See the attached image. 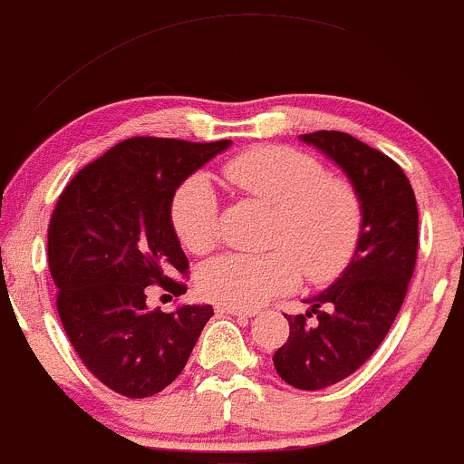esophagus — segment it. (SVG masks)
Masks as SVG:
<instances>
[{
  "mask_svg": "<svg viewBox=\"0 0 464 464\" xmlns=\"http://www.w3.org/2000/svg\"><path fill=\"white\" fill-rule=\"evenodd\" d=\"M217 313L234 314V317H255L256 310L250 308H237V305H217Z\"/></svg>",
  "mask_w": 464,
  "mask_h": 464,
  "instance_id": "obj_1",
  "label": "esophagus"
}]
</instances>
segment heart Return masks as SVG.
Returning a JSON list of instances; mask_svg holds the SVG:
<instances>
[{"instance_id": "1", "label": "heart", "mask_w": 464, "mask_h": 464, "mask_svg": "<svg viewBox=\"0 0 464 464\" xmlns=\"http://www.w3.org/2000/svg\"><path fill=\"white\" fill-rule=\"evenodd\" d=\"M237 192L275 208L270 243L259 255H221L203 264L198 290L221 305L256 308L299 284L337 276L362 237V200L346 179L331 176L314 156L290 147H255L223 165ZM171 226L194 255L212 250L218 198L205 176H192L171 198Z\"/></svg>"}]
</instances>
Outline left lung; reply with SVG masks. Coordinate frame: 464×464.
I'll return each mask as SVG.
<instances>
[{"mask_svg":"<svg viewBox=\"0 0 464 464\" xmlns=\"http://www.w3.org/2000/svg\"><path fill=\"white\" fill-rule=\"evenodd\" d=\"M299 140L335 162L362 200L355 255L326 290L304 299L305 314H285L290 337L272 357L281 380L319 391L355 373L398 317L418 256V205L402 167L357 138L314 131ZM313 312L317 324H307Z\"/></svg>","mask_w":464,"mask_h":464,"instance_id":"1","label":"left lung"}]
</instances>
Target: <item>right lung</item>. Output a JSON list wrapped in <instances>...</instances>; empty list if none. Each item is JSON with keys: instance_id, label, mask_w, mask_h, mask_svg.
<instances>
[{"instance_id": "add662e5", "label": "right lung", "mask_w": 464, "mask_h": 464, "mask_svg": "<svg viewBox=\"0 0 464 464\" xmlns=\"http://www.w3.org/2000/svg\"><path fill=\"white\" fill-rule=\"evenodd\" d=\"M232 140L129 138L80 169L49 223L57 313L84 366L125 398H150L185 369L214 314L208 304L171 313L147 305V285L171 295L188 256L171 226L176 189Z\"/></svg>"}]
</instances>
